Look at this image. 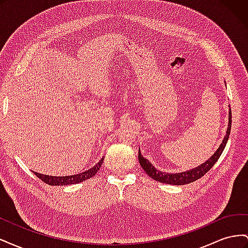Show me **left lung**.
I'll return each instance as SVG.
<instances>
[{"mask_svg":"<svg viewBox=\"0 0 248 248\" xmlns=\"http://www.w3.org/2000/svg\"><path fill=\"white\" fill-rule=\"evenodd\" d=\"M231 127H232V111H231V108H229V124H228V128H227V133L222 140V142L218 147V149H217L214 152V154L210 157V158H208V160L202 162L197 168H193L191 170H185L182 172H176V174L164 172V171L157 170L151 162H150L147 158H145V157L141 155L140 150H139V161H140V167L147 172L149 177H151L157 182L167 183V184H171V185H184V184L194 182L196 180L204 176L208 170H211V168L216 163V161L219 159V157L224 150V148H226V145L228 142L230 133H231Z\"/></svg>","mask_w":248,"mask_h":248,"instance_id":"obj_1","label":"left lung"}]
</instances>
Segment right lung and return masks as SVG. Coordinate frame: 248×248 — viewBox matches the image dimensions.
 Returning <instances> with one entry per match:
<instances>
[{
    "label": "right lung",
    "mask_w": 248,
    "mask_h": 248,
    "mask_svg": "<svg viewBox=\"0 0 248 248\" xmlns=\"http://www.w3.org/2000/svg\"><path fill=\"white\" fill-rule=\"evenodd\" d=\"M103 161V157L97 162L94 167L91 169H89L82 172H78L77 175H71V176H61V177H57V176H48V175H43L39 174V172L34 171V174L41 179L44 183L49 184V185H54V186H61V185H71V184H78L82 181H86V180L92 178L95 176L97 171L99 170L101 168V164Z\"/></svg>",
    "instance_id": "1"
}]
</instances>
